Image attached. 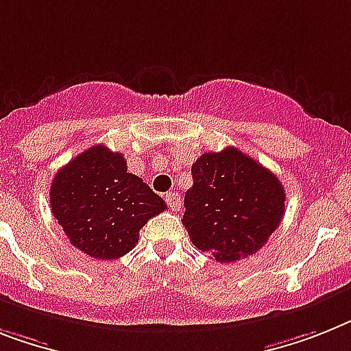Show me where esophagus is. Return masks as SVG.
<instances>
[{"mask_svg":"<svg viewBox=\"0 0 351 351\" xmlns=\"http://www.w3.org/2000/svg\"><path fill=\"white\" fill-rule=\"evenodd\" d=\"M165 201L169 204V208L172 211H178L179 206H181V195L178 192H169L165 195Z\"/></svg>","mask_w":351,"mask_h":351,"instance_id":"obj_1","label":"esophagus"}]
</instances>
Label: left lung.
I'll return each instance as SVG.
<instances>
[{
  "instance_id": "obj_1",
  "label": "left lung",
  "mask_w": 351,
  "mask_h": 351,
  "mask_svg": "<svg viewBox=\"0 0 351 351\" xmlns=\"http://www.w3.org/2000/svg\"><path fill=\"white\" fill-rule=\"evenodd\" d=\"M192 178L182 215L192 244L222 263L260 251L285 211L280 179L234 147L202 154Z\"/></svg>"
}]
</instances>
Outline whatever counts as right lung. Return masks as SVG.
<instances>
[{"instance_id":"right-lung-1","label":"right lung","mask_w":351,"mask_h":351,"mask_svg":"<svg viewBox=\"0 0 351 351\" xmlns=\"http://www.w3.org/2000/svg\"><path fill=\"white\" fill-rule=\"evenodd\" d=\"M50 204L69 242L97 260L132 251L147 221L167 210L143 179L127 172L123 156L106 145H95L55 173Z\"/></svg>"}]
</instances>
